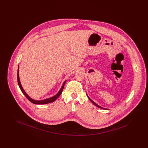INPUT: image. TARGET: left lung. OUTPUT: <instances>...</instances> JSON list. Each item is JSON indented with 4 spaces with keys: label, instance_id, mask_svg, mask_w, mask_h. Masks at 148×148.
Here are the masks:
<instances>
[{
    "label": "left lung",
    "instance_id": "left-lung-1",
    "mask_svg": "<svg viewBox=\"0 0 148 148\" xmlns=\"http://www.w3.org/2000/svg\"><path fill=\"white\" fill-rule=\"evenodd\" d=\"M88 98L89 99V100H90V101H92V104H94V105H95V106H97V107H99V108H101V109H105V108H102V107H101V106H98V104H96V103H94V101H92V99H91L89 98V97H88Z\"/></svg>",
    "mask_w": 148,
    "mask_h": 148
}]
</instances>
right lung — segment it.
Here are the masks:
<instances>
[{
  "label": "right lung",
  "instance_id": "1",
  "mask_svg": "<svg viewBox=\"0 0 148 148\" xmlns=\"http://www.w3.org/2000/svg\"><path fill=\"white\" fill-rule=\"evenodd\" d=\"M19 68V66H18ZM18 71H19L18 70V74H17V79H18V85L19 86V88L21 90L22 92L24 94V95L27 97V98L30 101H31L32 103L33 104H48V103H51V102H53L56 99L58 98L60 95V94H62V92H63V90L64 87V85L65 83V82L63 83V85L61 88V89L60 90V91L58 92V93L55 96H54L52 98H50L47 99L45 100H40V101H36V100H34L33 99H32V98H30L28 95L26 94V92H25V91L24 90V89H23L22 86H21V82H20V80H19V73H18Z\"/></svg>",
  "mask_w": 148,
  "mask_h": 148
}]
</instances>
